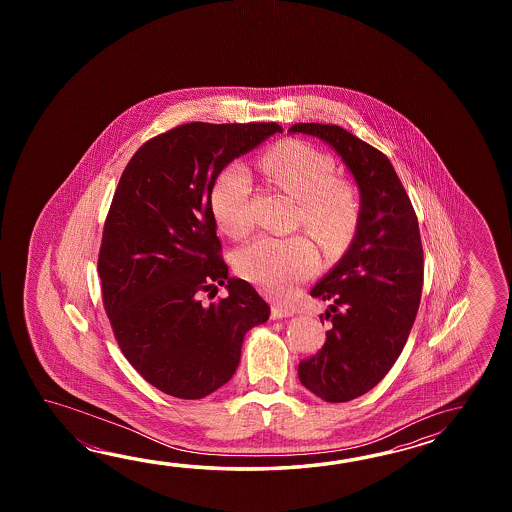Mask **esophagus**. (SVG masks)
<instances>
[{
    "instance_id": "esophagus-1",
    "label": "esophagus",
    "mask_w": 512,
    "mask_h": 512,
    "mask_svg": "<svg viewBox=\"0 0 512 512\" xmlns=\"http://www.w3.org/2000/svg\"><path fill=\"white\" fill-rule=\"evenodd\" d=\"M293 309L289 307H283V305H272L271 316L274 320H280V318H287V316H293Z\"/></svg>"
}]
</instances>
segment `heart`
Masks as SVG:
<instances>
[{"label": "heart", "mask_w": 512, "mask_h": 512, "mask_svg": "<svg viewBox=\"0 0 512 512\" xmlns=\"http://www.w3.org/2000/svg\"><path fill=\"white\" fill-rule=\"evenodd\" d=\"M261 168L274 185L300 201V223L327 252L348 247L359 225V203L348 185L335 181L329 155L304 142H283L263 157ZM251 192V172L241 163L229 164L212 186V212L234 238L251 230ZM236 267L265 293L283 298L315 274L318 252L307 236H260L238 252Z\"/></svg>", "instance_id": "1"}]
</instances>
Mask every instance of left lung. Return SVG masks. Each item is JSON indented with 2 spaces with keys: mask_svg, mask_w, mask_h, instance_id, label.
Masks as SVG:
<instances>
[{
  "mask_svg": "<svg viewBox=\"0 0 512 512\" xmlns=\"http://www.w3.org/2000/svg\"><path fill=\"white\" fill-rule=\"evenodd\" d=\"M289 133L326 142L359 186L355 236L311 289V296L331 302L326 320L333 327L324 348L298 366L309 392L327 403H346L370 392L392 370L414 326L425 271L419 223L384 153L335 124L300 122Z\"/></svg>",
  "mask_w": 512,
  "mask_h": 512,
  "instance_id": "obj_1",
  "label": "left lung"
}]
</instances>
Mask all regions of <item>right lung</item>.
<instances>
[{
    "label": "right lung",
    "instance_id": "right-lung-1",
    "mask_svg": "<svg viewBox=\"0 0 512 512\" xmlns=\"http://www.w3.org/2000/svg\"><path fill=\"white\" fill-rule=\"evenodd\" d=\"M282 131L190 122L142 144L122 172L98 254L102 298L124 357L172 397L227 384L243 338L269 320L271 307L219 256L210 192L227 164ZM218 284L230 296L203 305Z\"/></svg>",
    "mask_w": 512,
    "mask_h": 512
}]
</instances>
